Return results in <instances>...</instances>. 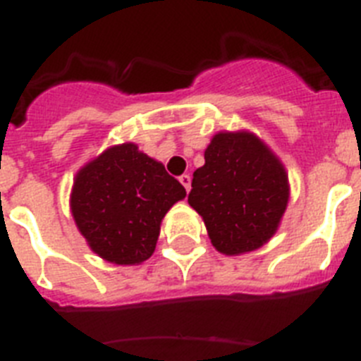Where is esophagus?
I'll return each mask as SVG.
<instances>
[{"label":"esophagus","mask_w":361,"mask_h":361,"mask_svg":"<svg viewBox=\"0 0 361 361\" xmlns=\"http://www.w3.org/2000/svg\"><path fill=\"white\" fill-rule=\"evenodd\" d=\"M178 180H180V184L186 188V191H190V188H191V177H190V175H188V173L180 175V177H178Z\"/></svg>","instance_id":"esophagus-1"}]
</instances>
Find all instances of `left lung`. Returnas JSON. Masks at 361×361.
<instances>
[{
	"mask_svg": "<svg viewBox=\"0 0 361 361\" xmlns=\"http://www.w3.org/2000/svg\"><path fill=\"white\" fill-rule=\"evenodd\" d=\"M193 173L188 202L204 220L219 253H251L273 238L288 209L289 177L283 162L247 130L219 132Z\"/></svg>",
	"mask_w": 361,
	"mask_h": 361,
	"instance_id": "1",
	"label": "left lung"
}]
</instances>
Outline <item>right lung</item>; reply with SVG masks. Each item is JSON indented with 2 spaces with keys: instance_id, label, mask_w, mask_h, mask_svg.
I'll use <instances>...</instances> for the list:
<instances>
[{
  "instance_id": "right-lung-1",
  "label": "right lung",
  "mask_w": 361,
  "mask_h": 361,
  "mask_svg": "<svg viewBox=\"0 0 361 361\" xmlns=\"http://www.w3.org/2000/svg\"><path fill=\"white\" fill-rule=\"evenodd\" d=\"M186 197L164 164L133 142L110 146L73 177L70 212L97 257L137 266L155 251L162 219Z\"/></svg>"
}]
</instances>
